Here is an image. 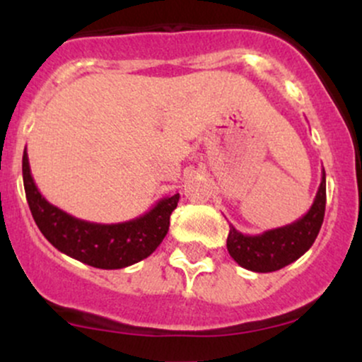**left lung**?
Here are the masks:
<instances>
[{"label": "left lung", "instance_id": "1", "mask_svg": "<svg viewBox=\"0 0 362 362\" xmlns=\"http://www.w3.org/2000/svg\"><path fill=\"white\" fill-rule=\"evenodd\" d=\"M327 204L325 170L308 213L286 226L267 230L260 235H243L230 224L226 247L238 265L253 272H274L293 264L310 250L322 228Z\"/></svg>", "mask_w": 362, "mask_h": 362}]
</instances>
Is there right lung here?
<instances>
[{
    "label": "right lung",
    "mask_w": 362,
    "mask_h": 362,
    "mask_svg": "<svg viewBox=\"0 0 362 362\" xmlns=\"http://www.w3.org/2000/svg\"><path fill=\"white\" fill-rule=\"evenodd\" d=\"M22 172L28 207L42 235L59 252L97 269L129 267L151 255L167 236L170 214L180 199L178 194L160 199L148 213L124 223H90L51 204L39 192L27 151Z\"/></svg>",
    "instance_id": "1"
}]
</instances>
